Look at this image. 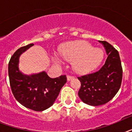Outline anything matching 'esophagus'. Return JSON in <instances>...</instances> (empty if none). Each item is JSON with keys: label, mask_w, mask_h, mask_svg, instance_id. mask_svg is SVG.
<instances>
[{"label": "esophagus", "mask_w": 132, "mask_h": 132, "mask_svg": "<svg viewBox=\"0 0 132 132\" xmlns=\"http://www.w3.org/2000/svg\"><path fill=\"white\" fill-rule=\"evenodd\" d=\"M73 78H74V77L71 76V75H68V76H67V80L68 81H70Z\"/></svg>", "instance_id": "obj_1"}]
</instances>
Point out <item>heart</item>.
<instances>
[{
	"mask_svg": "<svg viewBox=\"0 0 132 132\" xmlns=\"http://www.w3.org/2000/svg\"><path fill=\"white\" fill-rule=\"evenodd\" d=\"M61 57L72 62L73 70L77 73L84 74L97 68L103 59V51L99 48H94L85 40H74L62 44L59 48ZM55 62L61 64L58 57Z\"/></svg>",
	"mask_w": 132,
	"mask_h": 132,
	"instance_id": "heart-1",
	"label": "heart"
}]
</instances>
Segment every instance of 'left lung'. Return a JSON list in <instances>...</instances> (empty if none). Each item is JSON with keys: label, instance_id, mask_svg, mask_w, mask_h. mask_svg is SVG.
Segmentation results:
<instances>
[{"label": "left lung", "instance_id": "left-lung-1", "mask_svg": "<svg viewBox=\"0 0 132 132\" xmlns=\"http://www.w3.org/2000/svg\"><path fill=\"white\" fill-rule=\"evenodd\" d=\"M108 55L105 63L96 72L77 77L81 82L78 94L83 102L92 106L106 103L121 87L123 69L118 51L106 41H98Z\"/></svg>", "mask_w": 132, "mask_h": 132}]
</instances>
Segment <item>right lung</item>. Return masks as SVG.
I'll use <instances>...</instances> for the list:
<instances>
[{"instance_id":"add662e5","label":"right lung","mask_w":132,"mask_h":132,"mask_svg":"<svg viewBox=\"0 0 132 132\" xmlns=\"http://www.w3.org/2000/svg\"><path fill=\"white\" fill-rule=\"evenodd\" d=\"M33 45L20 47L11 56L8 66L9 83L13 96L20 104L34 111H43L53 104L67 78L61 75L52 79L44 71L31 75L22 74L18 68L20 56Z\"/></svg>"}]
</instances>
